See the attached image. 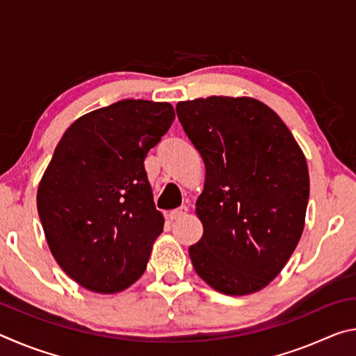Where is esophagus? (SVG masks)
<instances>
[{
  "label": "esophagus",
  "mask_w": 356,
  "mask_h": 356,
  "mask_svg": "<svg viewBox=\"0 0 356 356\" xmlns=\"http://www.w3.org/2000/svg\"><path fill=\"white\" fill-rule=\"evenodd\" d=\"M186 213H188V207L182 206V207L176 209V210H171V212L168 213V218H170L171 221H174V220H179V218H182V216H185Z\"/></svg>",
  "instance_id": "esophagus-1"
}]
</instances>
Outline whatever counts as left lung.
<instances>
[{"mask_svg":"<svg viewBox=\"0 0 356 356\" xmlns=\"http://www.w3.org/2000/svg\"><path fill=\"white\" fill-rule=\"evenodd\" d=\"M177 118L206 165L196 201L204 234L196 273L226 295L270 284L297 248L309 200L303 150L272 108L252 97L179 102Z\"/></svg>","mask_w":356,"mask_h":356,"instance_id":"obj_1","label":"left lung"}]
</instances>
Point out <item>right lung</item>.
<instances>
[{
  "label": "right lung",
  "mask_w": 356,
  "mask_h": 356,
  "mask_svg": "<svg viewBox=\"0 0 356 356\" xmlns=\"http://www.w3.org/2000/svg\"><path fill=\"white\" fill-rule=\"evenodd\" d=\"M176 118L168 102L120 100L78 118L38 188V212L65 275L97 293L140 280L165 218L144 159Z\"/></svg>",
  "instance_id": "right-lung-1"
}]
</instances>
